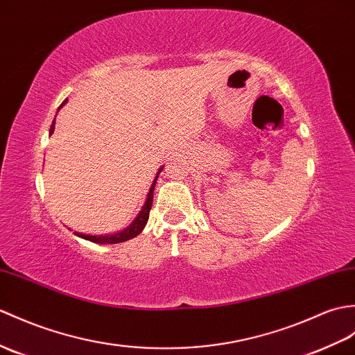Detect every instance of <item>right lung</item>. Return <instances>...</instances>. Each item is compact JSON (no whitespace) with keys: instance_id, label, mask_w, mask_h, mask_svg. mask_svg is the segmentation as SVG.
Segmentation results:
<instances>
[{"instance_id":"add662e5","label":"right lung","mask_w":355,"mask_h":355,"mask_svg":"<svg viewBox=\"0 0 355 355\" xmlns=\"http://www.w3.org/2000/svg\"><path fill=\"white\" fill-rule=\"evenodd\" d=\"M66 103V100L62 103V105ZM60 105V107H62ZM55 121V119H54ZM54 123H51V128H49V136H51L54 133ZM163 168L159 169L157 175H155L153 184H151V189L150 192H148V198L144 204L142 210H140V213L137 215V218L131 222V224L122 230V232H118V233H113V234H105V236H92V234H85V233H73L76 236L81 237V239H86V241H90L94 243H101V245H107V243H121V242H125V241H130V239H133L136 236H139L140 233H142V230L145 228L146 222H148V218H150V210H151V205H153V196H154V187H155V183H157V178H159V174L162 172Z\"/></svg>"}]
</instances>
